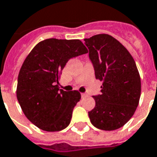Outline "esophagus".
Segmentation results:
<instances>
[{
  "label": "esophagus",
  "mask_w": 157,
  "mask_h": 157,
  "mask_svg": "<svg viewBox=\"0 0 157 157\" xmlns=\"http://www.w3.org/2000/svg\"><path fill=\"white\" fill-rule=\"evenodd\" d=\"M81 97H83V98H85V97H88V95H87L86 93H82V94H81Z\"/></svg>",
  "instance_id": "esophagus-1"
}]
</instances>
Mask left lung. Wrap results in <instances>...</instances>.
<instances>
[{
    "instance_id": "8db88e82",
    "label": "left lung",
    "mask_w": 157,
    "mask_h": 157,
    "mask_svg": "<svg viewBox=\"0 0 157 157\" xmlns=\"http://www.w3.org/2000/svg\"><path fill=\"white\" fill-rule=\"evenodd\" d=\"M101 95L89 112L93 126L104 131L121 128L132 117L141 95V79L134 59L118 40L108 34L85 39Z\"/></svg>"
}]
</instances>
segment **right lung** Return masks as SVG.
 <instances>
[{
	"label": "right lung",
	"instance_id": "1",
	"mask_svg": "<svg viewBox=\"0 0 157 157\" xmlns=\"http://www.w3.org/2000/svg\"><path fill=\"white\" fill-rule=\"evenodd\" d=\"M88 53L80 40L41 41L27 56L19 71L17 99L25 115L46 132H59L70 124L81 98L78 90L59 89L61 71L71 58Z\"/></svg>",
	"mask_w": 157,
	"mask_h": 157
}]
</instances>
